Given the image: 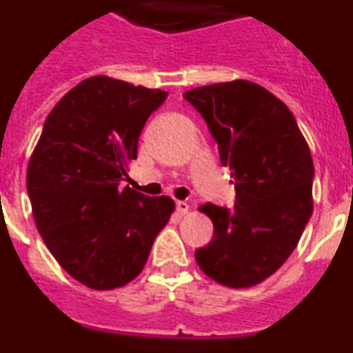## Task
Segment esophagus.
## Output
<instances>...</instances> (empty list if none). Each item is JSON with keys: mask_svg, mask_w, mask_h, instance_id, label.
<instances>
[{"mask_svg": "<svg viewBox=\"0 0 353 353\" xmlns=\"http://www.w3.org/2000/svg\"><path fill=\"white\" fill-rule=\"evenodd\" d=\"M174 208H176V212H179L180 215H185L191 207H189L187 201H176V203H174Z\"/></svg>", "mask_w": 353, "mask_h": 353, "instance_id": "1", "label": "esophagus"}]
</instances>
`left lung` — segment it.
<instances>
[{
  "instance_id": "left-lung-1",
  "label": "left lung",
  "mask_w": 353,
  "mask_h": 353,
  "mask_svg": "<svg viewBox=\"0 0 353 353\" xmlns=\"http://www.w3.org/2000/svg\"><path fill=\"white\" fill-rule=\"evenodd\" d=\"M232 170L235 205L207 203L214 236L196 249L199 269L230 288L272 276L297 248L313 214L314 166L292 111L251 81H230L183 93Z\"/></svg>"
}]
</instances>
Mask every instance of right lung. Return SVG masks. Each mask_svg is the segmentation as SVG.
Masks as SVG:
<instances>
[{
    "instance_id": "add662e5",
    "label": "right lung",
    "mask_w": 353,
    "mask_h": 353,
    "mask_svg": "<svg viewBox=\"0 0 353 353\" xmlns=\"http://www.w3.org/2000/svg\"><path fill=\"white\" fill-rule=\"evenodd\" d=\"M168 93L95 76L46 118L26 185L39 233L56 261L92 290L138 277L174 210L168 196L121 189L146 120Z\"/></svg>"
}]
</instances>
